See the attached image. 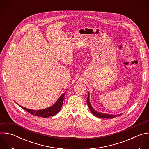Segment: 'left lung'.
I'll list each match as a JSON object with an SVG mask.
<instances>
[{"label":"left lung","instance_id":"left-lung-1","mask_svg":"<svg viewBox=\"0 0 149 149\" xmlns=\"http://www.w3.org/2000/svg\"><path fill=\"white\" fill-rule=\"evenodd\" d=\"M87 104L89 107V109L90 110V111H91V113L96 117H99V118H113L114 117H116L117 116H120V114H117V115H113V114H105V113H99L98 111H97L93 107L91 104L90 101V93L88 92V98H87Z\"/></svg>","mask_w":149,"mask_h":149}]
</instances>
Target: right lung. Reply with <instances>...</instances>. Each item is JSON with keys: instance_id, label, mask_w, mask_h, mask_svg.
Wrapping results in <instances>:
<instances>
[{"instance_id": "add662e5", "label": "right lung", "mask_w": 149, "mask_h": 149, "mask_svg": "<svg viewBox=\"0 0 149 149\" xmlns=\"http://www.w3.org/2000/svg\"><path fill=\"white\" fill-rule=\"evenodd\" d=\"M66 91L63 93L59 98L58 99V100L55 102V104H54L52 105H51V107L43 109V110H31V109H28L25 107H22V106H20V107L21 108H22L26 111H28L29 113L35 115L36 116L38 117H49L51 116H54L56 115L57 113H58L62 107V105L63 104V101L64 100L65 97V94Z\"/></svg>"}]
</instances>
